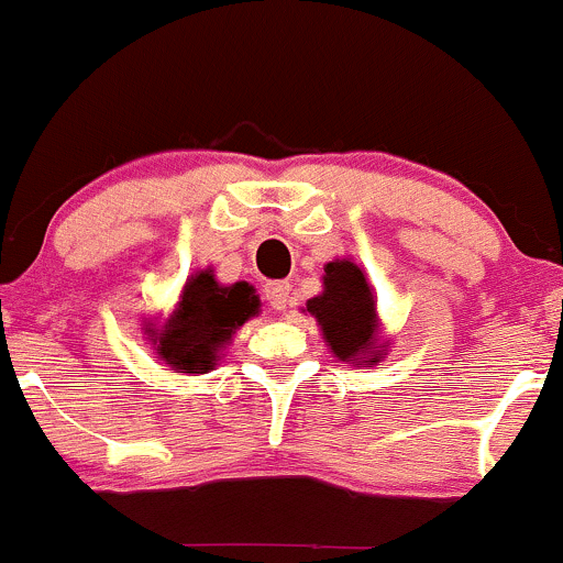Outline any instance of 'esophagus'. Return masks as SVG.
Instances as JSON below:
<instances>
[{
	"label": "esophagus",
	"mask_w": 563,
	"mask_h": 563,
	"mask_svg": "<svg viewBox=\"0 0 563 563\" xmlns=\"http://www.w3.org/2000/svg\"><path fill=\"white\" fill-rule=\"evenodd\" d=\"M264 299H267L272 310H286L288 301H291V286L288 283H269L264 288Z\"/></svg>",
	"instance_id": "obj_1"
}]
</instances>
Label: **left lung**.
Listing matches in <instances>:
<instances>
[{"label":"left lung","mask_w":563,"mask_h":563,"mask_svg":"<svg viewBox=\"0 0 563 563\" xmlns=\"http://www.w3.org/2000/svg\"><path fill=\"white\" fill-rule=\"evenodd\" d=\"M323 269V294L307 301V312L318 320L333 357L376 366L387 344H379V318L366 275L350 258H333Z\"/></svg>","instance_id":"left-lung-1"}]
</instances>
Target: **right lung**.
Wrapping results in <instances>:
<instances>
[{
    "label": "right lung",
    "instance_id": "obj_1",
    "mask_svg": "<svg viewBox=\"0 0 563 563\" xmlns=\"http://www.w3.org/2000/svg\"><path fill=\"white\" fill-rule=\"evenodd\" d=\"M256 288L245 280L221 286L213 269L189 277L176 310L163 325H146L154 350L178 374H208L232 342V333L258 314Z\"/></svg>",
    "mask_w": 563,
    "mask_h": 563
}]
</instances>
